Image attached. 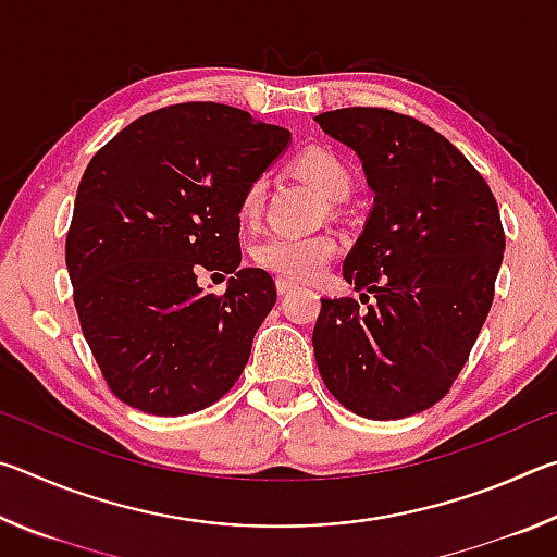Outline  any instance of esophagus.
Returning <instances> with one entry per match:
<instances>
[{"instance_id": "obj_1", "label": "esophagus", "mask_w": 557, "mask_h": 557, "mask_svg": "<svg viewBox=\"0 0 557 557\" xmlns=\"http://www.w3.org/2000/svg\"><path fill=\"white\" fill-rule=\"evenodd\" d=\"M292 289H297V282L285 280V277H277V292H280V295H289Z\"/></svg>"}]
</instances>
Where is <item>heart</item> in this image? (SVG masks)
Instances as JSON below:
<instances>
[{
  "mask_svg": "<svg viewBox=\"0 0 557 557\" xmlns=\"http://www.w3.org/2000/svg\"><path fill=\"white\" fill-rule=\"evenodd\" d=\"M295 172L307 184H312L319 194L326 196L329 201H344L351 194V169L342 157L326 147H312L301 152L295 159ZM265 196L268 186L262 176L245 184L238 201L240 219L248 223L260 221L262 209H265ZM336 250L338 243L332 233H268L256 243L252 256H256L260 268L275 272L280 277L307 282L314 280L332 262Z\"/></svg>",
  "mask_w": 557,
  "mask_h": 557,
  "instance_id": "1",
  "label": "heart"
}]
</instances>
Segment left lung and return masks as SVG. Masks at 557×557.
<instances>
[{
	"instance_id": "obj_1",
	"label": "left lung",
	"mask_w": 557,
	"mask_h": 557,
	"mask_svg": "<svg viewBox=\"0 0 557 557\" xmlns=\"http://www.w3.org/2000/svg\"><path fill=\"white\" fill-rule=\"evenodd\" d=\"M317 122L361 157L375 194L344 260V280L375 305L322 299L319 373L361 418H408L445 398L482 332L504 260L502 215L484 176L425 122L385 108Z\"/></svg>"
}]
</instances>
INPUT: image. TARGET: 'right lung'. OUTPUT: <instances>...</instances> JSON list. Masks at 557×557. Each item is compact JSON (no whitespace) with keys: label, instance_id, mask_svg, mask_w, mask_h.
<instances>
[{"label":"right lung","instance_id":"1","mask_svg":"<svg viewBox=\"0 0 557 557\" xmlns=\"http://www.w3.org/2000/svg\"><path fill=\"white\" fill-rule=\"evenodd\" d=\"M289 132L221 102L147 112L100 147L75 194L65 265L83 336L115 398L176 418L240 379L277 301L265 270L240 265L243 188ZM203 269L233 274L203 293Z\"/></svg>","mask_w":557,"mask_h":557}]
</instances>
